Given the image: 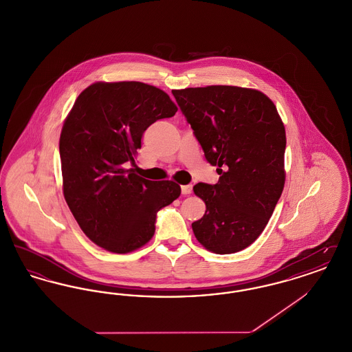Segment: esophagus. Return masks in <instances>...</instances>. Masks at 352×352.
<instances>
[{"mask_svg":"<svg viewBox=\"0 0 352 352\" xmlns=\"http://www.w3.org/2000/svg\"><path fill=\"white\" fill-rule=\"evenodd\" d=\"M181 190H182L184 195H190L192 192V184H184L181 187Z\"/></svg>","mask_w":352,"mask_h":352,"instance_id":"1","label":"esophagus"}]
</instances>
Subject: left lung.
<instances>
[{
  "label": "left lung",
  "instance_id": "left-lung-1",
  "mask_svg": "<svg viewBox=\"0 0 352 352\" xmlns=\"http://www.w3.org/2000/svg\"><path fill=\"white\" fill-rule=\"evenodd\" d=\"M206 160L218 166L217 184H197L206 203L194 221L197 240L208 251H241L264 231L285 184L286 135L273 101L263 92L234 85L174 89Z\"/></svg>",
  "mask_w": 352,
  "mask_h": 352
}]
</instances>
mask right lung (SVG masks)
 <instances>
[{
    "instance_id": "right-lung-1",
    "label": "right lung",
    "mask_w": 352,
    "mask_h": 352,
    "mask_svg": "<svg viewBox=\"0 0 352 352\" xmlns=\"http://www.w3.org/2000/svg\"><path fill=\"white\" fill-rule=\"evenodd\" d=\"M178 111L168 94L140 82L91 84L65 121L59 154L63 194L82 231L113 253L145 245L157 212L181 195L173 181L134 174V155L144 132Z\"/></svg>"
}]
</instances>
